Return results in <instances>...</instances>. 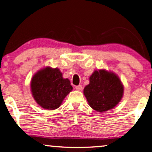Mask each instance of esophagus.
<instances>
[{
    "label": "esophagus",
    "instance_id": "1",
    "mask_svg": "<svg viewBox=\"0 0 152 152\" xmlns=\"http://www.w3.org/2000/svg\"><path fill=\"white\" fill-rule=\"evenodd\" d=\"M75 88H76V89L77 90V91H82V85L76 86Z\"/></svg>",
    "mask_w": 152,
    "mask_h": 152
}]
</instances>
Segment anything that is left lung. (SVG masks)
Segmentation results:
<instances>
[{
    "label": "left lung",
    "instance_id": "left-lung-1",
    "mask_svg": "<svg viewBox=\"0 0 152 152\" xmlns=\"http://www.w3.org/2000/svg\"><path fill=\"white\" fill-rule=\"evenodd\" d=\"M84 94L92 109L104 112L120 102L123 86L115 74L104 70L94 71L90 77V84L84 89Z\"/></svg>",
    "mask_w": 152,
    "mask_h": 152
}]
</instances>
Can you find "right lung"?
<instances>
[{
  "label": "right lung",
  "mask_w": 152,
  "mask_h": 152,
  "mask_svg": "<svg viewBox=\"0 0 152 152\" xmlns=\"http://www.w3.org/2000/svg\"><path fill=\"white\" fill-rule=\"evenodd\" d=\"M35 101L43 109L53 110L60 106L72 86L68 79H64L58 68L47 67L33 76L31 83Z\"/></svg>",
  "instance_id": "add662e5"
}]
</instances>
